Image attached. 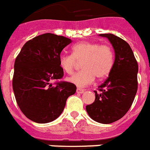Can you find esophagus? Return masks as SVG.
Listing matches in <instances>:
<instances>
[{
    "mask_svg": "<svg viewBox=\"0 0 150 150\" xmlns=\"http://www.w3.org/2000/svg\"><path fill=\"white\" fill-rule=\"evenodd\" d=\"M85 90H83V89H81V88H77V94H82Z\"/></svg>",
    "mask_w": 150,
    "mask_h": 150,
    "instance_id": "esophagus-1",
    "label": "esophagus"
}]
</instances>
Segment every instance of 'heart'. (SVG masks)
<instances>
[{
	"label": "heart",
	"instance_id": "b5f03b06",
	"mask_svg": "<svg viewBox=\"0 0 150 150\" xmlns=\"http://www.w3.org/2000/svg\"><path fill=\"white\" fill-rule=\"evenodd\" d=\"M115 52L109 44L81 42L74 45L72 55H62L59 59L60 68L67 74H73L77 62H81L82 71L75 73L68 81L78 87L89 86L95 79L107 77L114 65Z\"/></svg>",
	"mask_w": 150,
	"mask_h": 150
}]
</instances>
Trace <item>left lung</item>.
<instances>
[{
    "mask_svg": "<svg viewBox=\"0 0 150 150\" xmlns=\"http://www.w3.org/2000/svg\"><path fill=\"white\" fill-rule=\"evenodd\" d=\"M110 40L115 59L111 72L98 87L95 100L86 107L90 117L101 124L119 120L130 109L138 87V64L133 52L125 40L112 34H101Z\"/></svg>",
    "mask_w": 150,
    "mask_h": 150,
    "instance_id": "left-lung-1",
    "label": "left lung"
}]
</instances>
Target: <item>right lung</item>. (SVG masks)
I'll list each match as a JSON object with an SVG mask.
<instances>
[{"instance_id": "add662e5", "label": "right lung", "mask_w": 150, "mask_h": 150, "mask_svg": "<svg viewBox=\"0 0 150 150\" xmlns=\"http://www.w3.org/2000/svg\"><path fill=\"white\" fill-rule=\"evenodd\" d=\"M71 39L43 34L27 41L16 57L13 90L20 110L30 120L45 124L62 113L67 98L75 94L74 84L60 80L59 59ZM56 80L55 83H51Z\"/></svg>"}]
</instances>
